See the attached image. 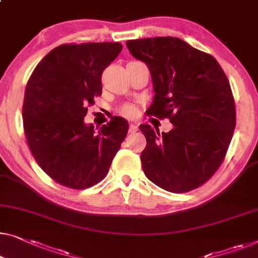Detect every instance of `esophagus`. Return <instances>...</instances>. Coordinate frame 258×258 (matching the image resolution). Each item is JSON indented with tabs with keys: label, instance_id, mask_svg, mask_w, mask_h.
I'll use <instances>...</instances> for the list:
<instances>
[{
	"label": "esophagus",
	"instance_id": "obj_1",
	"mask_svg": "<svg viewBox=\"0 0 258 258\" xmlns=\"http://www.w3.org/2000/svg\"><path fill=\"white\" fill-rule=\"evenodd\" d=\"M137 129H138V125L136 124V123H132V124H130V126H129V133L130 134L136 133Z\"/></svg>",
	"mask_w": 258,
	"mask_h": 258
}]
</instances>
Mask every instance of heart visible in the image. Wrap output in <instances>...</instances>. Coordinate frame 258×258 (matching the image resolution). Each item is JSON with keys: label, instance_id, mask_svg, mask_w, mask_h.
Segmentation results:
<instances>
[{"label": "heart", "instance_id": "1", "mask_svg": "<svg viewBox=\"0 0 258 258\" xmlns=\"http://www.w3.org/2000/svg\"><path fill=\"white\" fill-rule=\"evenodd\" d=\"M121 113H122V115H124V116H126V117H133L136 115L137 110L135 107L132 106V104H124V106L121 108Z\"/></svg>", "mask_w": 258, "mask_h": 258}]
</instances>
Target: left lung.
<instances>
[{"mask_svg": "<svg viewBox=\"0 0 258 258\" xmlns=\"http://www.w3.org/2000/svg\"><path fill=\"white\" fill-rule=\"evenodd\" d=\"M126 47L150 71L155 96L147 114L173 124L162 134L140 125L147 138L144 173L165 191H192L219 169L233 137L236 113L229 81L214 57L180 38L128 40Z\"/></svg>", "mask_w": 258, "mask_h": 258, "instance_id": "obj_1", "label": "left lung"}]
</instances>
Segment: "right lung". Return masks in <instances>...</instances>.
Instances as JSON below:
<instances>
[{
    "label": "right lung",
    "mask_w": 258,
    "mask_h": 258,
    "mask_svg": "<svg viewBox=\"0 0 258 258\" xmlns=\"http://www.w3.org/2000/svg\"><path fill=\"white\" fill-rule=\"evenodd\" d=\"M121 50L120 43L62 44L28 81L22 116L30 151L44 172L67 187L84 189L101 181L128 133L121 116L98 132L84 121L87 106L102 92L103 70Z\"/></svg>",
    "instance_id": "right-lung-1"
}]
</instances>
